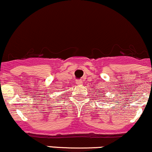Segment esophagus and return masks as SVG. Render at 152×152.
Segmentation results:
<instances>
[{"label": "esophagus", "instance_id": "34e87169", "mask_svg": "<svg viewBox=\"0 0 152 152\" xmlns=\"http://www.w3.org/2000/svg\"><path fill=\"white\" fill-rule=\"evenodd\" d=\"M76 84H82V81H81V80H76Z\"/></svg>", "mask_w": 152, "mask_h": 152}]
</instances>
